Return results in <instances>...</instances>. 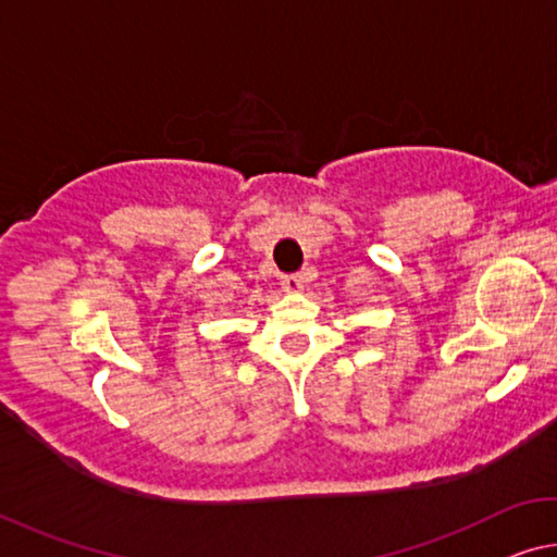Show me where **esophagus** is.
<instances>
[{
    "label": "esophagus",
    "mask_w": 557,
    "mask_h": 557,
    "mask_svg": "<svg viewBox=\"0 0 557 557\" xmlns=\"http://www.w3.org/2000/svg\"><path fill=\"white\" fill-rule=\"evenodd\" d=\"M282 289L289 295H297L305 289V277L302 275H285L282 277Z\"/></svg>",
    "instance_id": "esophagus-1"
}]
</instances>
